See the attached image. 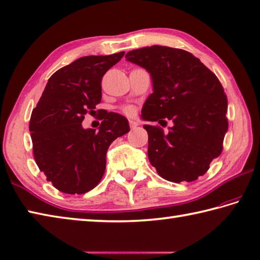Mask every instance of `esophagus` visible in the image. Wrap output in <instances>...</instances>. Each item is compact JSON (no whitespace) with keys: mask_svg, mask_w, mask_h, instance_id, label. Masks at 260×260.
I'll use <instances>...</instances> for the list:
<instances>
[{"mask_svg":"<svg viewBox=\"0 0 260 260\" xmlns=\"http://www.w3.org/2000/svg\"><path fill=\"white\" fill-rule=\"evenodd\" d=\"M129 124H130V128L131 129H135V128H137V126H138V122H136L134 120H130L129 121Z\"/></svg>","mask_w":260,"mask_h":260,"instance_id":"34e87169","label":"esophagus"}]
</instances>
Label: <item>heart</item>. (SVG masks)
Segmentation results:
<instances>
[{
	"label": "heart",
	"instance_id": "1",
	"mask_svg": "<svg viewBox=\"0 0 260 260\" xmlns=\"http://www.w3.org/2000/svg\"><path fill=\"white\" fill-rule=\"evenodd\" d=\"M123 112L125 114H132L134 113V110H132V107H124Z\"/></svg>",
	"mask_w": 260,
	"mask_h": 260
}]
</instances>
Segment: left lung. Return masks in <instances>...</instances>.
<instances>
[{
  "mask_svg": "<svg viewBox=\"0 0 260 260\" xmlns=\"http://www.w3.org/2000/svg\"><path fill=\"white\" fill-rule=\"evenodd\" d=\"M125 57L148 71L153 80L154 91L141 117L173 122L169 134L159 126L144 125L150 164L168 181L197 180L221 155L229 128L221 82L198 57L180 48L154 45L130 51Z\"/></svg>",
  "mask_w": 260,
  "mask_h": 260,
  "instance_id": "obj_1",
  "label": "left lung"
}]
</instances>
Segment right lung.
Instances as JSON below:
<instances>
[{"label":"right lung","instance_id":"right-lung-1","mask_svg":"<svg viewBox=\"0 0 260 260\" xmlns=\"http://www.w3.org/2000/svg\"><path fill=\"white\" fill-rule=\"evenodd\" d=\"M123 55L84 56L61 68L32 110L29 131L34 157L61 192L81 194L94 189L104 175L110 145L130 130L123 115L107 111L97 131L81 124L101 103L103 76Z\"/></svg>","mask_w":260,"mask_h":260}]
</instances>
